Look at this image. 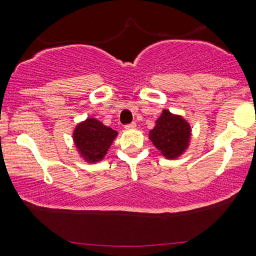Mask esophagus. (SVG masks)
Listing matches in <instances>:
<instances>
[{"instance_id":"obj_1","label":"esophagus","mask_w":256,"mask_h":256,"mask_svg":"<svg viewBox=\"0 0 256 256\" xmlns=\"http://www.w3.org/2000/svg\"><path fill=\"white\" fill-rule=\"evenodd\" d=\"M125 128L126 130H134V128H136V124L135 122L128 124V125H125Z\"/></svg>"}]
</instances>
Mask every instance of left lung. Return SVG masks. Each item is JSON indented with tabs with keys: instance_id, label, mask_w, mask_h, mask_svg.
Segmentation results:
<instances>
[{
	"instance_id": "8db88e82",
	"label": "left lung",
	"mask_w": 256,
	"mask_h": 256,
	"mask_svg": "<svg viewBox=\"0 0 256 256\" xmlns=\"http://www.w3.org/2000/svg\"><path fill=\"white\" fill-rule=\"evenodd\" d=\"M190 138V126L182 116L164 110L150 131V140L166 158L174 160L186 151Z\"/></svg>"
}]
</instances>
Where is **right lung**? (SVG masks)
<instances>
[{
	"mask_svg": "<svg viewBox=\"0 0 256 256\" xmlns=\"http://www.w3.org/2000/svg\"><path fill=\"white\" fill-rule=\"evenodd\" d=\"M118 132L95 118H86L76 128L74 144L88 162L102 161Z\"/></svg>",
	"mask_w": 256,
	"mask_h": 256,
	"instance_id": "add662e5",
	"label": "right lung"
}]
</instances>
